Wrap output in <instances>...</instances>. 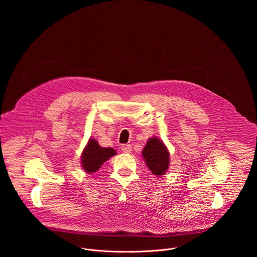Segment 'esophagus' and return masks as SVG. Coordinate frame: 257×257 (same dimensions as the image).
<instances>
[{
	"label": "esophagus",
	"instance_id": "esophagus-1",
	"mask_svg": "<svg viewBox=\"0 0 257 257\" xmlns=\"http://www.w3.org/2000/svg\"><path fill=\"white\" fill-rule=\"evenodd\" d=\"M121 150H122V152L125 153V154H130V153L132 152V148H131L130 144H123V145L121 146Z\"/></svg>",
	"mask_w": 257,
	"mask_h": 257
}]
</instances>
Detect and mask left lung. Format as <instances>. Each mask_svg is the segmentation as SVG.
Listing matches in <instances>:
<instances>
[{"label":"left lung","instance_id":"left-lung-1","mask_svg":"<svg viewBox=\"0 0 257 257\" xmlns=\"http://www.w3.org/2000/svg\"><path fill=\"white\" fill-rule=\"evenodd\" d=\"M146 166L157 176L164 175L169 168V152L163 141L157 137L151 138L142 151Z\"/></svg>","mask_w":257,"mask_h":257}]
</instances>
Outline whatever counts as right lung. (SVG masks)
I'll return each mask as SVG.
<instances>
[{
	"instance_id": "right-lung-1",
	"label": "right lung",
	"mask_w": 257,
	"mask_h": 257,
	"mask_svg": "<svg viewBox=\"0 0 257 257\" xmlns=\"http://www.w3.org/2000/svg\"><path fill=\"white\" fill-rule=\"evenodd\" d=\"M115 155V150L101 148L96 140L90 139L82 154V167L86 173H94L102 166L104 162Z\"/></svg>"
}]
</instances>
